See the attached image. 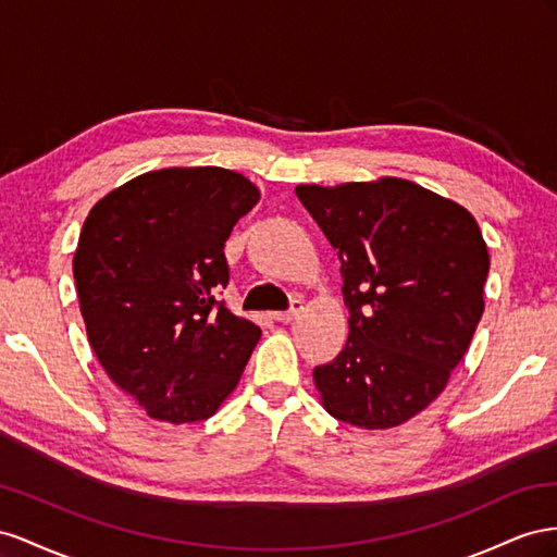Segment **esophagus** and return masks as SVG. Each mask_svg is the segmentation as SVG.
<instances>
[{
    "instance_id": "1",
    "label": "esophagus",
    "mask_w": 557,
    "mask_h": 557,
    "mask_svg": "<svg viewBox=\"0 0 557 557\" xmlns=\"http://www.w3.org/2000/svg\"><path fill=\"white\" fill-rule=\"evenodd\" d=\"M300 310H304V298H292V308L284 312H273V317L277 322H292V320H296Z\"/></svg>"
}]
</instances>
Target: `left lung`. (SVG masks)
I'll return each mask as SVG.
<instances>
[{
    "label": "left lung",
    "mask_w": 557,
    "mask_h": 557,
    "mask_svg": "<svg viewBox=\"0 0 557 557\" xmlns=\"http://www.w3.org/2000/svg\"><path fill=\"white\" fill-rule=\"evenodd\" d=\"M338 249L349 336L314 367L333 418L389 429L418 416L448 385L483 314L490 270L475 219L418 184L385 177L296 186Z\"/></svg>",
    "instance_id": "8db88e82"
}]
</instances>
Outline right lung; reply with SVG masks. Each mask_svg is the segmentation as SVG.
Listing matches in <instances>:
<instances>
[{"mask_svg": "<svg viewBox=\"0 0 557 557\" xmlns=\"http://www.w3.org/2000/svg\"><path fill=\"white\" fill-rule=\"evenodd\" d=\"M257 202L237 172L168 168L114 188L86 219L74 280L90 347L153 420L214 416L261 338L216 298L228 235Z\"/></svg>", "mask_w": 557, "mask_h": 557, "instance_id": "add662e5", "label": "right lung"}]
</instances>
